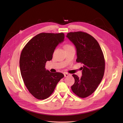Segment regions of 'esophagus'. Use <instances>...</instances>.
<instances>
[{"instance_id": "34e87169", "label": "esophagus", "mask_w": 123, "mask_h": 123, "mask_svg": "<svg viewBox=\"0 0 123 123\" xmlns=\"http://www.w3.org/2000/svg\"><path fill=\"white\" fill-rule=\"evenodd\" d=\"M64 74L65 77H67V76H68L70 75L69 74H68V73H66V72H65Z\"/></svg>"}]
</instances>
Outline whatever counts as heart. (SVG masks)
Listing matches in <instances>:
<instances>
[{
    "label": "heart",
    "instance_id": "heart-1",
    "mask_svg": "<svg viewBox=\"0 0 123 123\" xmlns=\"http://www.w3.org/2000/svg\"><path fill=\"white\" fill-rule=\"evenodd\" d=\"M72 47V46L71 45H70V44H67V45L65 46V48H69V47Z\"/></svg>",
    "mask_w": 123,
    "mask_h": 123
}]
</instances>
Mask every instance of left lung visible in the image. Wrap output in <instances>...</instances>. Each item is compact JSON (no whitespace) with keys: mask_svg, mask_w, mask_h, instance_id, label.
Wrapping results in <instances>:
<instances>
[{"mask_svg":"<svg viewBox=\"0 0 123 123\" xmlns=\"http://www.w3.org/2000/svg\"><path fill=\"white\" fill-rule=\"evenodd\" d=\"M67 37L76 48V62L84 64L80 78L72 75L75 82L71 89L79 97L87 98L96 90L103 79L105 68L103 51L97 40L87 33L70 32Z\"/></svg>","mask_w":123,"mask_h":123,"instance_id":"obj_1","label":"left lung"}]
</instances>
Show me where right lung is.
I'll return each instance as SVG.
<instances>
[{"label": "right lung", "instance_id": "obj_1", "mask_svg": "<svg viewBox=\"0 0 123 123\" xmlns=\"http://www.w3.org/2000/svg\"><path fill=\"white\" fill-rule=\"evenodd\" d=\"M63 33H41L26 44L20 54L21 75L29 92L38 99H44L52 94L64 75L46 70L47 61L52 59L55 48L64 41Z\"/></svg>", "mask_w": 123, "mask_h": 123}]
</instances>
